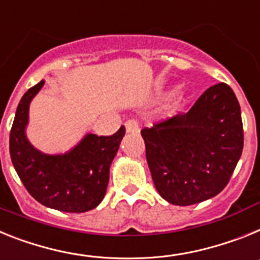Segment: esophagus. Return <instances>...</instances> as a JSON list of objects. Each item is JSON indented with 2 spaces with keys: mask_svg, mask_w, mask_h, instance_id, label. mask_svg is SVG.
I'll return each mask as SVG.
<instances>
[{
  "mask_svg": "<svg viewBox=\"0 0 260 260\" xmlns=\"http://www.w3.org/2000/svg\"><path fill=\"white\" fill-rule=\"evenodd\" d=\"M125 131L127 133H139L140 128H139V123L135 119H131V120L125 121Z\"/></svg>",
  "mask_w": 260,
  "mask_h": 260,
  "instance_id": "obj_1",
  "label": "esophagus"
}]
</instances>
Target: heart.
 I'll use <instances>...</instances> for the list:
<instances>
[{
	"label": "heart",
	"instance_id": "obj_1",
	"mask_svg": "<svg viewBox=\"0 0 260 260\" xmlns=\"http://www.w3.org/2000/svg\"><path fill=\"white\" fill-rule=\"evenodd\" d=\"M182 99H183V91L178 90V91L174 94V101H175V103H179Z\"/></svg>",
	"mask_w": 260,
	"mask_h": 260
}]
</instances>
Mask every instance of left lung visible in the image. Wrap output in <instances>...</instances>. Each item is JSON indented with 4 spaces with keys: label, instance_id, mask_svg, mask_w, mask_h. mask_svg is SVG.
I'll return each mask as SVG.
<instances>
[{
    "label": "left lung",
    "instance_id": "obj_1",
    "mask_svg": "<svg viewBox=\"0 0 260 260\" xmlns=\"http://www.w3.org/2000/svg\"><path fill=\"white\" fill-rule=\"evenodd\" d=\"M141 136L158 193L180 207L202 203L225 188L242 154L238 99L229 85L217 83L187 114L144 128Z\"/></svg>",
    "mask_w": 260,
    "mask_h": 260
}]
</instances>
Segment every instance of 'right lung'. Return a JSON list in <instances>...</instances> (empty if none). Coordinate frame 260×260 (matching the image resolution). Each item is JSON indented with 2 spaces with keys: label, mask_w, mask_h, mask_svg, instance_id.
<instances>
[{
  "label": "right lung",
  "mask_w": 260,
  "mask_h": 260,
  "mask_svg": "<svg viewBox=\"0 0 260 260\" xmlns=\"http://www.w3.org/2000/svg\"><path fill=\"white\" fill-rule=\"evenodd\" d=\"M44 81L27 90L17 107L10 131V157L18 177L36 202L61 212L82 213L101 204L106 195L110 166L125 128L112 136L87 133L64 154H46L26 136L28 110Z\"/></svg>",
  "instance_id": "right-lung-1"
}]
</instances>
